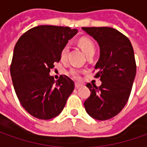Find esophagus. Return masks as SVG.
<instances>
[{
  "mask_svg": "<svg viewBox=\"0 0 147 147\" xmlns=\"http://www.w3.org/2000/svg\"><path fill=\"white\" fill-rule=\"evenodd\" d=\"M81 86H82V84L75 83V88H77V89H78V88H79V87H81Z\"/></svg>",
  "mask_w": 147,
  "mask_h": 147,
  "instance_id": "1",
  "label": "esophagus"
}]
</instances>
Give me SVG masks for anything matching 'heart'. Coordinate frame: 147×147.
Instances as JSON below:
<instances>
[{"instance_id":"b5f03b06","label":"heart","mask_w":147,"mask_h":147,"mask_svg":"<svg viewBox=\"0 0 147 147\" xmlns=\"http://www.w3.org/2000/svg\"><path fill=\"white\" fill-rule=\"evenodd\" d=\"M78 43H79V45L81 46L82 49L83 50V52L86 55L92 52H95V45L94 44V42L91 41L90 39H89L87 37H82L79 40ZM69 45H65L61 49V58L62 60L66 58L68 53H69ZM69 74L75 79H80L81 78V72L78 69H72L70 72H69Z\"/></svg>"}]
</instances>
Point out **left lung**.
Wrapping results in <instances>:
<instances>
[{"mask_svg": "<svg viewBox=\"0 0 147 147\" xmlns=\"http://www.w3.org/2000/svg\"><path fill=\"white\" fill-rule=\"evenodd\" d=\"M98 42L100 57L95 65L102 85L88 83L90 96L85 101L87 114L104 121L116 116L126 106L136 75L132 45L127 37L110 27H82Z\"/></svg>", "mask_w": 147, "mask_h": 147, "instance_id": "1", "label": "left lung"}]
</instances>
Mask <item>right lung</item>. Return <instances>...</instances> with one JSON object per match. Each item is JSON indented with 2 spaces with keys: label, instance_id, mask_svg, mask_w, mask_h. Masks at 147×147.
I'll return each mask as SVG.
<instances>
[{
  "label": "right lung",
  "instance_id": "right-lung-1",
  "mask_svg": "<svg viewBox=\"0 0 147 147\" xmlns=\"http://www.w3.org/2000/svg\"><path fill=\"white\" fill-rule=\"evenodd\" d=\"M77 33L69 27L39 25L25 32L15 45L10 67L14 90L21 106L34 118H55L74 91V81L65 75L55 81L49 72Z\"/></svg>",
  "mask_w": 147,
  "mask_h": 147
}]
</instances>
